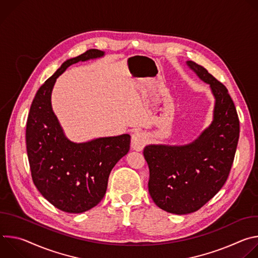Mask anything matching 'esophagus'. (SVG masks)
<instances>
[{"instance_id": "obj_1", "label": "esophagus", "mask_w": 258, "mask_h": 258, "mask_svg": "<svg viewBox=\"0 0 258 258\" xmlns=\"http://www.w3.org/2000/svg\"><path fill=\"white\" fill-rule=\"evenodd\" d=\"M147 140L146 136L144 133L141 132H136L132 135V149L135 151H142L144 149V147L146 146Z\"/></svg>"}]
</instances>
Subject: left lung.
I'll return each mask as SVG.
<instances>
[{
	"instance_id": "1",
	"label": "left lung",
	"mask_w": 258,
	"mask_h": 258,
	"mask_svg": "<svg viewBox=\"0 0 258 258\" xmlns=\"http://www.w3.org/2000/svg\"><path fill=\"white\" fill-rule=\"evenodd\" d=\"M215 98L213 120L194 142L183 146L148 145V188L161 209L187 214L200 209L223 188L233 165L240 123L228 89L201 65L187 61Z\"/></svg>"
}]
</instances>
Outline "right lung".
<instances>
[{"mask_svg": "<svg viewBox=\"0 0 258 258\" xmlns=\"http://www.w3.org/2000/svg\"><path fill=\"white\" fill-rule=\"evenodd\" d=\"M103 55V51L91 49L66 60L36 92L28 113L25 138L33 183L52 205L68 213L85 212L103 199L110 171L130 151L127 134L71 142L52 109L57 78L72 64Z\"/></svg>", "mask_w": 258, "mask_h": 258, "instance_id": "add662e5", "label": "right lung"}]
</instances>
